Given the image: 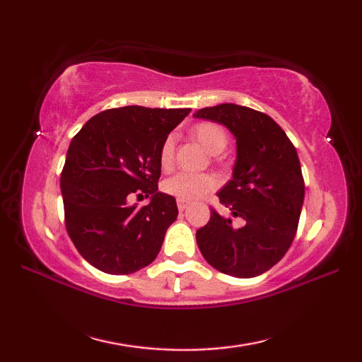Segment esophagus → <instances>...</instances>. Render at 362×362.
<instances>
[{
    "label": "esophagus",
    "instance_id": "1",
    "mask_svg": "<svg viewBox=\"0 0 362 362\" xmlns=\"http://www.w3.org/2000/svg\"><path fill=\"white\" fill-rule=\"evenodd\" d=\"M188 205H189V202H188V201H185V199H177V209H179L180 211L187 210V209H188Z\"/></svg>",
    "mask_w": 362,
    "mask_h": 362
}]
</instances>
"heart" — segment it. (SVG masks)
<instances>
[{
    "mask_svg": "<svg viewBox=\"0 0 362 362\" xmlns=\"http://www.w3.org/2000/svg\"><path fill=\"white\" fill-rule=\"evenodd\" d=\"M191 135L202 148L210 153H219L227 148L228 134L218 122L202 121L191 129ZM175 136L168 135L160 146L158 161L163 169H169L174 163ZM216 188V180L210 174H189L179 173L163 182V191L185 201L201 197Z\"/></svg>",
    "mask_w": 362,
    "mask_h": 362,
    "instance_id": "1",
    "label": "heart"
}]
</instances>
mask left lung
Returning <instances> with one entry per match:
<instances>
[{"instance_id":"8db88e82","label":"left lung","mask_w":362,"mask_h":362,"mask_svg":"<svg viewBox=\"0 0 362 362\" xmlns=\"http://www.w3.org/2000/svg\"><path fill=\"white\" fill-rule=\"evenodd\" d=\"M194 117L224 124L236 138L233 177L218 197L243 221L236 227L211 209L210 221L196 232L199 250L222 274L236 279L264 274L297 233L305 182L294 144L269 115L249 107L219 104Z\"/></svg>"}]
</instances>
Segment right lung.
<instances>
[{"instance_id": "obj_1", "label": "right lung", "mask_w": 362, "mask_h": 362, "mask_svg": "<svg viewBox=\"0 0 362 362\" xmlns=\"http://www.w3.org/2000/svg\"><path fill=\"white\" fill-rule=\"evenodd\" d=\"M191 109L127 105L90 118L70 143L60 175L65 227L91 266L127 275L149 266L177 219L175 199L160 193V146ZM151 196L138 209L127 199Z\"/></svg>"}]
</instances>
